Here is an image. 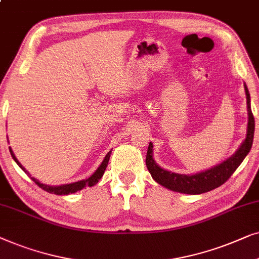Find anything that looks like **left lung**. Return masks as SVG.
Instances as JSON below:
<instances>
[{
	"label": "left lung",
	"mask_w": 259,
	"mask_h": 259,
	"mask_svg": "<svg viewBox=\"0 0 259 259\" xmlns=\"http://www.w3.org/2000/svg\"><path fill=\"white\" fill-rule=\"evenodd\" d=\"M246 95V104H247V115H249V120H247V132L246 137L239 147L236 153L232 156L227 158L226 161L215 165V167L207 169L201 173L194 175H184L171 173V171L162 169L158 167L156 162L153 158V143H149L146 157V164L148 170L151 174V177L157 184L163 186V187L170 189V191L185 193V194H201L215 189L222 186L223 184L229 180L240 163H242L246 155L250 153L251 147L253 142V134H254V118L251 111L250 104V94L246 85L244 84Z\"/></svg>",
	"instance_id": "1"
}]
</instances>
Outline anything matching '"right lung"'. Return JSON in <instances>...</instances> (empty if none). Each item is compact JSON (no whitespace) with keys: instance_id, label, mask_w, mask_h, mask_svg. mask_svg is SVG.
Here are the masks:
<instances>
[{"instance_id":"add662e5","label":"right lung","mask_w":259,"mask_h":259,"mask_svg":"<svg viewBox=\"0 0 259 259\" xmlns=\"http://www.w3.org/2000/svg\"><path fill=\"white\" fill-rule=\"evenodd\" d=\"M9 151H10V155H12V157L15 160V162L17 164H19V167L21 168V169L25 171V173L30 177V174L27 171L25 168L22 167V164L20 163L19 161H17V158L15 157V155H14L12 148H9ZM110 154H111V150L109 151L108 154H106V156L104 160H103L102 164L99 165L98 169L95 171L94 174L91 175L89 179H86V180H81V181H78V182H73V184H68V185H61V186H47V185H44V184H40L39 181L35 180V179L32 178V180L35 182V184L39 186L40 188H42L44 191H46L48 193H52V194H57V195H67V194H72V193H75L78 191H80L84 187H92V186H95L97 182L101 180V178L103 177V174H104V171L106 169V167H108V163H109V158H110Z\"/></svg>"}]
</instances>
